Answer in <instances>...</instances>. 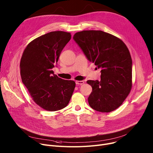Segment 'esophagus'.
<instances>
[{"label": "esophagus", "instance_id": "esophagus-1", "mask_svg": "<svg viewBox=\"0 0 153 153\" xmlns=\"http://www.w3.org/2000/svg\"><path fill=\"white\" fill-rule=\"evenodd\" d=\"M84 82L83 81H76V84L77 85H82L84 84Z\"/></svg>", "mask_w": 153, "mask_h": 153}]
</instances>
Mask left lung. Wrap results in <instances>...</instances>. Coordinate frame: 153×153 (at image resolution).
<instances>
[{
  "instance_id": "left-lung-1",
  "label": "left lung",
  "mask_w": 153,
  "mask_h": 153,
  "mask_svg": "<svg viewBox=\"0 0 153 153\" xmlns=\"http://www.w3.org/2000/svg\"><path fill=\"white\" fill-rule=\"evenodd\" d=\"M73 39L87 59L100 69V81H87L92 87L89 105L100 112H110L122 105L132 86V59L122 40L100 30H84Z\"/></svg>"
}]
</instances>
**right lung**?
<instances>
[{
  "instance_id": "add662e5",
  "label": "right lung",
  "mask_w": 153,
  "mask_h": 153,
  "mask_svg": "<svg viewBox=\"0 0 153 153\" xmlns=\"http://www.w3.org/2000/svg\"><path fill=\"white\" fill-rule=\"evenodd\" d=\"M71 38L68 32H50L31 41L22 56V82L33 101L48 111L66 107L74 90V81L58 77L52 70Z\"/></svg>"
}]
</instances>
